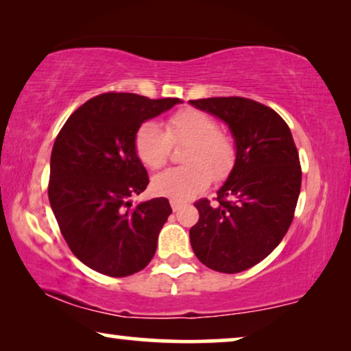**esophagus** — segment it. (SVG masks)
Returning <instances> with one entry per match:
<instances>
[{
  "label": "esophagus",
  "instance_id": "34e87169",
  "mask_svg": "<svg viewBox=\"0 0 351 351\" xmlns=\"http://www.w3.org/2000/svg\"><path fill=\"white\" fill-rule=\"evenodd\" d=\"M171 208H172V210H179L180 208H182V201H179V199H176V198H171Z\"/></svg>",
  "mask_w": 351,
  "mask_h": 351
}]
</instances>
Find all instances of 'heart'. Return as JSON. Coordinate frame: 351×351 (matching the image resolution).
Listing matches in <instances>:
<instances>
[{
  "label": "heart",
  "instance_id": "heart-1",
  "mask_svg": "<svg viewBox=\"0 0 351 351\" xmlns=\"http://www.w3.org/2000/svg\"><path fill=\"white\" fill-rule=\"evenodd\" d=\"M171 143H189L184 152L185 166L172 167L152 180L156 195L176 199H190L208 189L210 180L227 179L237 160L232 137L219 131L208 113L185 108L172 114L166 131L156 123H143L134 137L137 158L148 169L165 166Z\"/></svg>",
  "mask_w": 351,
  "mask_h": 351
}]
</instances>
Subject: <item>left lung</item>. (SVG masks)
Instances as JSON below:
<instances>
[{
  "label": "left lung",
  "instance_id": "1",
  "mask_svg": "<svg viewBox=\"0 0 351 351\" xmlns=\"http://www.w3.org/2000/svg\"><path fill=\"white\" fill-rule=\"evenodd\" d=\"M227 124L237 160L217 204L196 203L190 228L195 256L210 270L239 273L263 261L285 238L300 193L302 171L291 129L275 110L244 97L190 100Z\"/></svg>",
  "mask_w": 351,
  "mask_h": 351
}]
</instances>
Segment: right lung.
Segmentation results:
<instances>
[{"label": "right lung", "mask_w": 351, "mask_h": 351, "mask_svg": "<svg viewBox=\"0 0 351 351\" xmlns=\"http://www.w3.org/2000/svg\"><path fill=\"white\" fill-rule=\"evenodd\" d=\"M180 99H148L131 93L93 97L73 112L51 153L49 203L71 252L102 275L123 278L145 268L172 209L166 198L132 195L148 185L134 148L142 123Z\"/></svg>", "instance_id": "add662e5"}]
</instances>
